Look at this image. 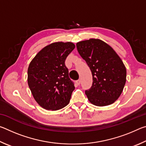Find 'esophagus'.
Segmentation results:
<instances>
[{"instance_id": "obj_1", "label": "esophagus", "mask_w": 146, "mask_h": 146, "mask_svg": "<svg viewBox=\"0 0 146 146\" xmlns=\"http://www.w3.org/2000/svg\"><path fill=\"white\" fill-rule=\"evenodd\" d=\"M80 80H76V82H75V84H76V86H79V85H80Z\"/></svg>"}]
</instances>
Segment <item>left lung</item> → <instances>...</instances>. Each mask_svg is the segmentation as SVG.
<instances>
[{
  "label": "left lung",
  "mask_w": 146,
  "mask_h": 146,
  "mask_svg": "<svg viewBox=\"0 0 146 146\" xmlns=\"http://www.w3.org/2000/svg\"><path fill=\"white\" fill-rule=\"evenodd\" d=\"M76 48L92 73V86L85 91L89 101L97 106L114 103L126 81V69L122 60L111 47L100 39L79 42Z\"/></svg>",
  "instance_id": "left-lung-1"
}]
</instances>
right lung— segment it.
Returning <instances> with one entry per match:
<instances>
[{"instance_id": "right-lung-1", "label": "right lung", "mask_w": 146, "mask_h": 146, "mask_svg": "<svg viewBox=\"0 0 146 146\" xmlns=\"http://www.w3.org/2000/svg\"><path fill=\"white\" fill-rule=\"evenodd\" d=\"M75 48L70 42L52 43L39 51L29 64V88L35 100L45 110H60L70 102L75 86L65 60Z\"/></svg>"}]
</instances>
